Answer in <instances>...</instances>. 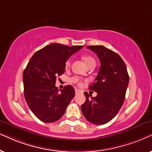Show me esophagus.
Segmentation results:
<instances>
[{
    "instance_id": "obj_1",
    "label": "esophagus",
    "mask_w": 152,
    "mask_h": 152,
    "mask_svg": "<svg viewBox=\"0 0 152 152\" xmlns=\"http://www.w3.org/2000/svg\"><path fill=\"white\" fill-rule=\"evenodd\" d=\"M79 92H80L79 90H78V89H76V90H75V93H76V94H77L78 93H79Z\"/></svg>"
}]
</instances>
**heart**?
Masks as SVG:
<instances>
[{
	"label": "heart",
	"instance_id": "obj_1",
	"mask_svg": "<svg viewBox=\"0 0 152 152\" xmlns=\"http://www.w3.org/2000/svg\"><path fill=\"white\" fill-rule=\"evenodd\" d=\"M82 59H83V60L85 64H86L87 66H89L91 64H95V60L94 58H93L92 57H91V56L84 55V56H83ZM65 66H66V67H69V66H70V60H68L66 62ZM71 80H72V82L74 83L80 84V80H79V79H78V78H77V77L72 78V79H71Z\"/></svg>",
	"mask_w": 152,
	"mask_h": 152
}]
</instances>
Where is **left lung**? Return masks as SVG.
Segmentation results:
<instances>
[{"mask_svg": "<svg viewBox=\"0 0 152 152\" xmlns=\"http://www.w3.org/2000/svg\"><path fill=\"white\" fill-rule=\"evenodd\" d=\"M100 60L101 66L94 82L89 90L97 92L96 96L81 105L82 113L88 122L102 125L110 122L120 111L125 99L129 76L124 60L117 53L104 46H88Z\"/></svg>", "mask_w": 152, "mask_h": 152, "instance_id": "8db88e82", "label": "left lung"}]
</instances>
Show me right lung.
Returning <instances> with one entry per match:
<instances>
[{
  "instance_id": "right-lung-1",
  "label": "right lung",
  "mask_w": 152,
  "mask_h": 152,
  "mask_svg": "<svg viewBox=\"0 0 152 152\" xmlns=\"http://www.w3.org/2000/svg\"><path fill=\"white\" fill-rule=\"evenodd\" d=\"M82 47L50 44L35 53L28 62L23 74L24 96L30 110L42 122L60 120L74 98L72 86H64L59 92L56 81L64 74L68 58Z\"/></svg>"
}]
</instances>
